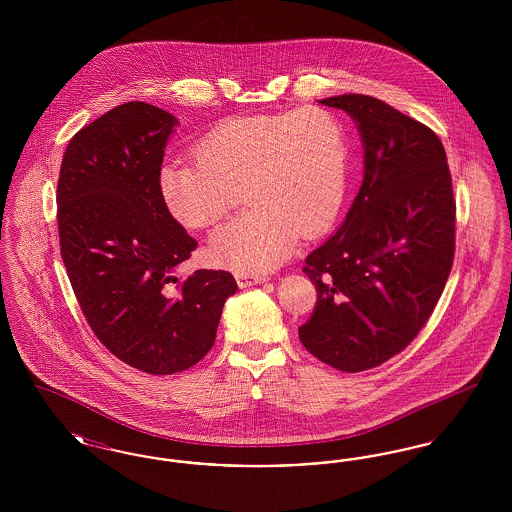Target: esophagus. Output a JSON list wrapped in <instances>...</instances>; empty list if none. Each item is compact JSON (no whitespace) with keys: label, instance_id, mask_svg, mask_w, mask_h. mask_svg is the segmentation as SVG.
I'll list each match as a JSON object with an SVG mask.
<instances>
[{"label":"esophagus","instance_id":"esophagus-1","mask_svg":"<svg viewBox=\"0 0 512 512\" xmlns=\"http://www.w3.org/2000/svg\"><path fill=\"white\" fill-rule=\"evenodd\" d=\"M268 278L265 274H249V272H236V282L240 288H251L257 284H265Z\"/></svg>","mask_w":512,"mask_h":512}]
</instances>
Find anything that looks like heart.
<instances>
[{"mask_svg": "<svg viewBox=\"0 0 512 512\" xmlns=\"http://www.w3.org/2000/svg\"><path fill=\"white\" fill-rule=\"evenodd\" d=\"M195 155L197 161L161 167L159 192L180 224L205 228L244 188L249 209L211 238V253L224 267H278L299 234L315 238L330 228L345 199L347 130L320 107L224 119L199 138Z\"/></svg>", "mask_w": 512, "mask_h": 512, "instance_id": "heart-1", "label": "heart"}]
</instances>
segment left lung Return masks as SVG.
Instances as JSON below:
<instances>
[{
    "instance_id": "8db88e82",
    "label": "left lung",
    "mask_w": 512,
    "mask_h": 512,
    "mask_svg": "<svg viewBox=\"0 0 512 512\" xmlns=\"http://www.w3.org/2000/svg\"><path fill=\"white\" fill-rule=\"evenodd\" d=\"M363 144V184L338 232L305 259L317 307L305 349L343 372L403 351L432 315L455 255V199L438 136L382 99L343 94Z\"/></svg>"
}]
</instances>
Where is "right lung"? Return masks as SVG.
Wrapping results in <instances>:
<instances>
[{"mask_svg":"<svg viewBox=\"0 0 512 512\" xmlns=\"http://www.w3.org/2000/svg\"><path fill=\"white\" fill-rule=\"evenodd\" d=\"M176 117L128 101L74 134L57 184L61 257L98 340L126 365L174 374L217 338L238 284L226 270L176 268L197 247L159 192Z\"/></svg>","mask_w":512,"mask_h":512,"instance_id":"1","label":"right lung"}]
</instances>
